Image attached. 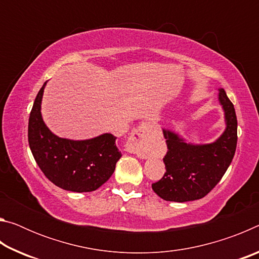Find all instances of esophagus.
Masks as SVG:
<instances>
[{
	"label": "esophagus",
	"instance_id": "34e87169",
	"mask_svg": "<svg viewBox=\"0 0 259 259\" xmlns=\"http://www.w3.org/2000/svg\"><path fill=\"white\" fill-rule=\"evenodd\" d=\"M152 133V125L150 123L140 124L137 129L134 131L129 139V151L135 153L140 157H147L151 151L150 137Z\"/></svg>",
	"mask_w": 259,
	"mask_h": 259
}]
</instances>
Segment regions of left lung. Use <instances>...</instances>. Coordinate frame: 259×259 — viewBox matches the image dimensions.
<instances>
[{"mask_svg": "<svg viewBox=\"0 0 259 259\" xmlns=\"http://www.w3.org/2000/svg\"><path fill=\"white\" fill-rule=\"evenodd\" d=\"M219 103L225 113L226 129L216 142L204 145L187 144L177 134L163 130L166 154L165 172L152 188L161 199L186 202L202 199L217 185L233 160L238 142V120L234 105L224 89H219Z\"/></svg>", "mask_w": 259, "mask_h": 259, "instance_id": "left-lung-1", "label": "left lung"}]
</instances>
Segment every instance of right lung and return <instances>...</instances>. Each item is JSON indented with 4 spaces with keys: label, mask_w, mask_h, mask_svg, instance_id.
Wrapping results in <instances>:
<instances>
[{
    "label": "right lung",
    "mask_w": 259,
    "mask_h": 259,
    "mask_svg": "<svg viewBox=\"0 0 259 259\" xmlns=\"http://www.w3.org/2000/svg\"><path fill=\"white\" fill-rule=\"evenodd\" d=\"M47 82L35 98L28 121L30 151L45 176L63 190L93 192L106 183L122 156L116 137L104 134L87 140L60 138L51 133L41 114Z\"/></svg>",
    "instance_id": "add662e5"
}]
</instances>
